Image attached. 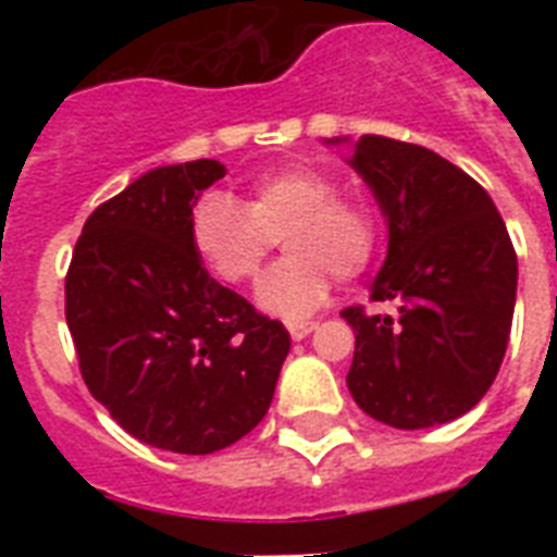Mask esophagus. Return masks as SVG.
I'll return each instance as SVG.
<instances>
[{
	"label": "esophagus",
	"mask_w": 557,
	"mask_h": 557,
	"mask_svg": "<svg viewBox=\"0 0 557 557\" xmlns=\"http://www.w3.org/2000/svg\"><path fill=\"white\" fill-rule=\"evenodd\" d=\"M314 326H318V323H314V321H288L286 323L288 335H292V338H295V341H304L306 335H312Z\"/></svg>",
	"instance_id": "obj_1"
}]
</instances>
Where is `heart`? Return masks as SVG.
Wrapping results in <instances>:
<instances>
[{"mask_svg": "<svg viewBox=\"0 0 557 557\" xmlns=\"http://www.w3.org/2000/svg\"><path fill=\"white\" fill-rule=\"evenodd\" d=\"M288 257L262 277L257 304L280 318H304L330 297L332 280L358 277L375 248V216L358 196L338 193L323 170L292 164L253 178L245 205L205 193L190 213V243L213 277L243 286L257 277L274 239Z\"/></svg>", "mask_w": 557, "mask_h": 557, "instance_id": "heart-1", "label": "heart"}]
</instances>
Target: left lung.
Here are the masks:
<instances>
[{
    "label": "left lung",
    "instance_id": "1",
    "mask_svg": "<svg viewBox=\"0 0 557 557\" xmlns=\"http://www.w3.org/2000/svg\"><path fill=\"white\" fill-rule=\"evenodd\" d=\"M347 161L387 219L370 297L398 306L341 312L356 330L349 393L398 431L454 422L488 393L509 344L518 253L506 222L474 178L419 144L361 135Z\"/></svg>",
    "mask_w": 557,
    "mask_h": 557
}]
</instances>
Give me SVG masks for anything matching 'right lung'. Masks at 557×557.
I'll list each match as a JSON object with an SVG mask.
<instances>
[{"label":"right lung","mask_w":557,"mask_h":557,"mask_svg":"<svg viewBox=\"0 0 557 557\" xmlns=\"http://www.w3.org/2000/svg\"><path fill=\"white\" fill-rule=\"evenodd\" d=\"M213 159L135 178L83 225L65 274V323L86 387L129 436L213 454L269 413L292 338L219 286L190 243Z\"/></svg>","instance_id":"right-lung-1"}]
</instances>
